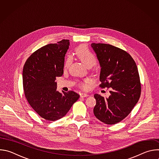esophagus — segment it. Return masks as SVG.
Here are the masks:
<instances>
[{"label": "esophagus", "mask_w": 159, "mask_h": 159, "mask_svg": "<svg viewBox=\"0 0 159 159\" xmlns=\"http://www.w3.org/2000/svg\"><path fill=\"white\" fill-rule=\"evenodd\" d=\"M80 96L81 98H86V97L89 96V95L87 94H85V93H81L80 94Z\"/></svg>", "instance_id": "obj_1"}]
</instances>
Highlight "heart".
<instances>
[{
	"instance_id": "heart-1",
	"label": "heart",
	"mask_w": 159,
	"mask_h": 159,
	"mask_svg": "<svg viewBox=\"0 0 159 159\" xmlns=\"http://www.w3.org/2000/svg\"><path fill=\"white\" fill-rule=\"evenodd\" d=\"M76 55L79 57V58L87 66V67H91L96 63L97 58L96 57L94 53L90 52L88 48L85 46V45H81L79 47L75 50ZM72 60L71 57H68L65 60L64 66L65 67H67L69 65ZM89 82L88 80H85V83ZM81 86L83 88H85L87 87L86 84H82Z\"/></svg>"
}]
</instances>
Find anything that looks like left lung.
<instances>
[{
    "instance_id": "1",
    "label": "left lung",
    "mask_w": 159,
    "mask_h": 159,
    "mask_svg": "<svg viewBox=\"0 0 159 159\" xmlns=\"http://www.w3.org/2000/svg\"><path fill=\"white\" fill-rule=\"evenodd\" d=\"M101 66L100 87L110 89L104 98L95 94V116L107 125H115L125 118L138 102L141 94L139 74L133 58L112 45L92 43Z\"/></svg>"
}]
</instances>
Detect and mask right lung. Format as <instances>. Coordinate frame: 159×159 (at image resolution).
Listing matches in <instances>:
<instances>
[{"mask_svg":"<svg viewBox=\"0 0 159 159\" xmlns=\"http://www.w3.org/2000/svg\"><path fill=\"white\" fill-rule=\"evenodd\" d=\"M69 45V39L45 45L34 52L24 65L22 83L26 98L38 115L46 120L63 118L80 97L72 90L63 93L57 90L55 80L63 74Z\"/></svg>","mask_w":159,"mask_h":159,"instance_id":"right-lung-1","label":"right lung"}]
</instances>
